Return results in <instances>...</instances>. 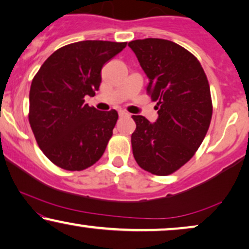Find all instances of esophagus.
I'll return each mask as SVG.
<instances>
[{
    "label": "esophagus",
    "instance_id": "1",
    "mask_svg": "<svg viewBox=\"0 0 249 249\" xmlns=\"http://www.w3.org/2000/svg\"><path fill=\"white\" fill-rule=\"evenodd\" d=\"M119 114V116H121V117H128V116H130V114H128L127 111H124V110H121L118 112Z\"/></svg>",
    "mask_w": 249,
    "mask_h": 249
}]
</instances>
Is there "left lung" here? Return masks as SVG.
I'll use <instances>...</instances> for the list:
<instances>
[{"mask_svg": "<svg viewBox=\"0 0 249 249\" xmlns=\"http://www.w3.org/2000/svg\"><path fill=\"white\" fill-rule=\"evenodd\" d=\"M128 46L148 76L147 93L158 110L155 123L132 116L133 156L149 173L170 175L194 157L207 133L213 114L210 84L198 59L177 43L144 38Z\"/></svg>", "mask_w": 249, "mask_h": 249, "instance_id": "obj_1", "label": "left lung"}]
</instances>
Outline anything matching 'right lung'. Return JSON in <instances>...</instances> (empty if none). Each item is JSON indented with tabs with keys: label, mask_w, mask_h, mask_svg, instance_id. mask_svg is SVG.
I'll return each instance as SVG.
<instances>
[{
	"label": "right lung",
	"mask_w": 249,
	"mask_h": 249,
	"mask_svg": "<svg viewBox=\"0 0 249 249\" xmlns=\"http://www.w3.org/2000/svg\"><path fill=\"white\" fill-rule=\"evenodd\" d=\"M126 42L82 41L58 49L41 66L29 91L28 119L46 157L60 168L83 171L97 163L112 135L118 114L84 104L94 97L106 62Z\"/></svg>",
	"instance_id": "1"
}]
</instances>
